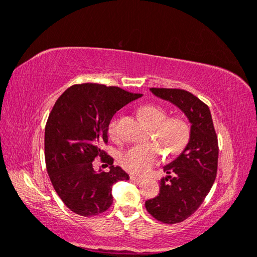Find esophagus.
I'll return each mask as SVG.
<instances>
[{
    "instance_id": "esophagus-1",
    "label": "esophagus",
    "mask_w": 257,
    "mask_h": 257,
    "mask_svg": "<svg viewBox=\"0 0 257 257\" xmlns=\"http://www.w3.org/2000/svg\"><path fill=\"white\" fill-rule=\"evenodd\" d=\"M130 179H132L133 181H135V182H141L142 180H143V178H141V177H136V175H130Z\"/></svg>"
}]
</instances>
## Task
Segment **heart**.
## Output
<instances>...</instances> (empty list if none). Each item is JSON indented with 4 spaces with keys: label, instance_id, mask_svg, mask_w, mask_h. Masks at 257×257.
I'll return each mask as SVG.
<instances>
[{
    "label": "heart",
    "instance_id": "obj_1",
    "mask_svg": "<svg viewBox=\"0 0 257 257\" xmlns=\"http://www.w3.org/2000/svg\"><path fill=\"white\" fill-rule=\"evenodd\" d=\"M142 116L153 128L152 140L159 144L132 145L121 153L120 165L130 173L144 175L162 162L163 150L167 155L178 156L183 151L190 140L191 125L183 116H171L165 108L149 104L141 108ZM108 135L113 141L121 140L120 114H115L108 122Z\"/></svg>",
    "mask_w": 257,
    "mask_h": 257
}]
</instances>
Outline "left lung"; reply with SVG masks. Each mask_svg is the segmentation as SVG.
<instances>
[{
    "label": "left lung",
    "mask_w": 257,
    "mask_h": 257,
    "mask_svg": "<svg viewBox=\"0 0 257 257\" xmlns=\"http://www.w3.org/2000/svg\"><path fill=\"white\" fill-rule=\"evenodd\" d=\"M152 93L177 105L191 123L189 143L174 162L164 167L158 196L145 202L148 212L165 224L186 220L200 208L217 177L218 139L206 104L182 89L151 87Z\"/></svg>",
    "instance_id": "left-lung-1"
}]
</instances>
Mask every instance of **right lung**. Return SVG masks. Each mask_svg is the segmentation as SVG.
Wrapping results in <instances>:
<instances>
[{"mask_svg":"<svg viewBox=\"0 0 257 257\" xmlns=\"http://www.w3.org/2000/svg\"><path fill=\"white\" fill-rule=\"evenodd\" d=\"M141 95L117 86L83 83L67 89L53 106L45 128L46 168L57 195L72 212L84 217L105 212L113 203L112 186L129 180L101 147L108 142L112 116ZM95 158L110 171H95Z\"/></svg>","mask_w":257,"mask_h":257,"instance_id":"add662e5","label":"right lung"}]
</instances>
